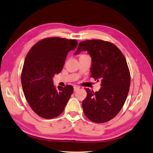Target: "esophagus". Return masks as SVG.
Listing matches in <instances>:
<instances>
[{"instance_id": "esophagus-1", "label": "esophagus", "mask_w": 153, "mask_h": 153, "mask_svg": "<svg viewBox=\"0 0 153 153\" xmlns=\"http://www.w3.org/2000/svg\"><path fill=\"white\" fill-rule=\"evenodd\" d=\"M79 89V86H74V91H77Z\"/></svg>"}]
</instances>
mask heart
<instances>
[{
    "label": "heart",
    "instance_id": "1",
    "mask_svg": "<svg viewBox=\"0 0 153 153\" xmlns=\"http://www.w3.org/2000/svg\"><path fill=\"white\" fill-rule=\"evenodd\" d=\"M82 55H84V54H82Z\"/></svg>",
    "mask_w": 153,
    "mask_h": 153
}]
</instances>
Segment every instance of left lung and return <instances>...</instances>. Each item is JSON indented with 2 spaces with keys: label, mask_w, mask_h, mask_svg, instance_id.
Instances as JSON below:
<instances>
[{
  "label": "left lung",
  "mask_w": 153,
  "mask_h": 153,
  "mask_svg": "<svg viewBox=\"0 0 153 153\" xmlns=\"http://www.w3.org/2000/svg\"><path fill=\"white\" fill-rule=\"evenodd\" d=\"M81 50L91 55V77L100 80L101 86L96 92L85 88L87 97L82 102L84 114L95 123L108 122L119 113L129 91L131 74L126 59L116 45L101 39L80 42L75 54Z\"/></svg>",
  "instance_id": "left-lung-1"
}]
</instances>
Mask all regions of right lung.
Segmentation results:
<instances>
[{
    "label": "right lung",
    "mask_w": 153,
    "mask_h": 153,
    "mask_svg": "<svg viewBox=\"0 0 153 153\" xmlns=\"http://www.w3.org/2000/svg\"><path fill=\"white\" fill-rule=\"evenodd\" d=\"M77 45V39L46 38L28 52L21 72V84L26 101L38 116L50 119L64 111L74 88L66 85L56 89L53 77L61 72L68 52Z\"/></svg>",
    "instance_id": "right-lung-1"
}]
</instances>
